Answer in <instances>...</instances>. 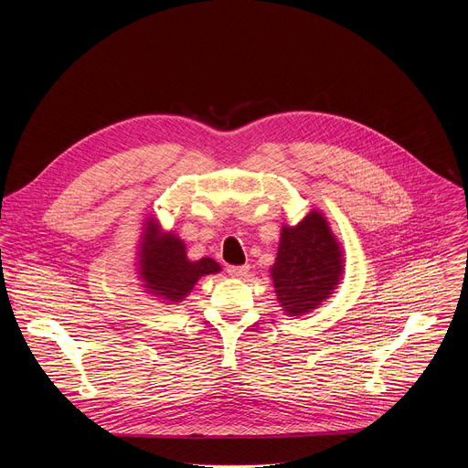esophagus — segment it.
Listing matches in <instances>:
<instances>
[{"instance_id":"1","label":"esophagus","mask_w":468,"mask_h":468,"mask_svg":"<svg viewBox=\"0 0 468 468\" xmlns=\"http://www.w3.org/2000/svg\"><path fill=\"white\" fill-rule=\"evenodd\" d=\"M226 271H228V274H229V276H233V278H242V276H246V274H248L250 266H248V264H240V266L229 264Z\"/></svg>"}]
</instances>
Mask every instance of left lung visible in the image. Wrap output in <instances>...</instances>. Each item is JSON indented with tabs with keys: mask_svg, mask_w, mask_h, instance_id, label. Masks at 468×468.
I'll return each mask as SVG.
<instances>
[{
	"mask_svg": "<svg viewBox=\"0 0 468 468\" xmlns=\"http://www.w3.org/2000/svg\"><path fill=\"white\" fill-rule=\"evenodd\" d=\"M276 296L292 316L316 309L343 276V251L325 218L313 211L298 226L282 229L272 266Z\"/></svg>",
	"mask_w": 468,
	"mask_h": 468,
	"instance_id": "1",
	"label": "left lung"
}]
</instances>
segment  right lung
<instances>
[{
	"label": "right lung",
	"instance_id": "obj_1",
	"mask_svg": "<svg viewBox=\"0 0 468 468\" xmlns=\"http://www.w3.org/2000/svg\"><path fill=\"white\" fill-rule=\"evenodd\" d=\"M215 272H220L217 261L209 257L188 261L183 240L172 233L161 235L155 220L146 222L141 244V276L152 294L177 303L199 278Z\"/></svg>",
	"mask_w": 468,
	"mask_h": 468
}]
</instances>
